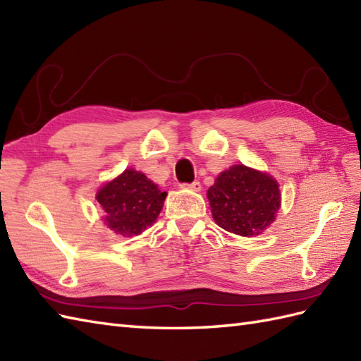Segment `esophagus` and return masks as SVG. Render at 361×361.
I'll return each mask as SVG.
<instances>
[{"instance_id": "1", "label": "esophagus", "mask_w": 361, "mask_h": 361, "mask_svg": "<svg viewBox=\"0 0 361 361\" xmlns=\"http://www.w3.org/2000/svg\"><path fill=\"white\" fill-rule=\"evenodd\" d=\"M181 186H183V188H186V189L194 190V192H200V190H202V185H200V181L186 183V185H181Z\"/></svg>"}]
</instances>
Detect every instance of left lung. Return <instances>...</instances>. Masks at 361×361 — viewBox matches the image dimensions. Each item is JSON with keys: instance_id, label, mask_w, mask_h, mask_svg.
<instances>
[{"instance_id": "1", "label": "left lung", "mask_w": 361, "mask_h": 361, "mask_svg": "<svg viewBox=\"0 0 361 361\" xmlns=\"http://www.w3.org/2000/svg\"><path fill=\"white\" fill-rule=\"evenodd\" d=\"M212 217L229 233L257 235L279 209V186L270 175L237 164L221 172L208 189Z\"/></svg>"}]
</instances>
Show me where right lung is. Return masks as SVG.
<instances>
[{
  "instance_id": "add662e5",
  "label": "right lung",
  "mask_w": 361,
  "mask_h": 361,
  "mask_svg": "<svg viewBox=\"0 0 361 361\" xmlns=\"http://www.w3.org/2000/svg\"><path fill=\"white\" fill-rule=\"evenodd\" d=\"M164 198L166 192L133 169H127L97 192L106 225L124 237L141 234L150 226L161 212Z\"/></svg>"
}]
</instances>
